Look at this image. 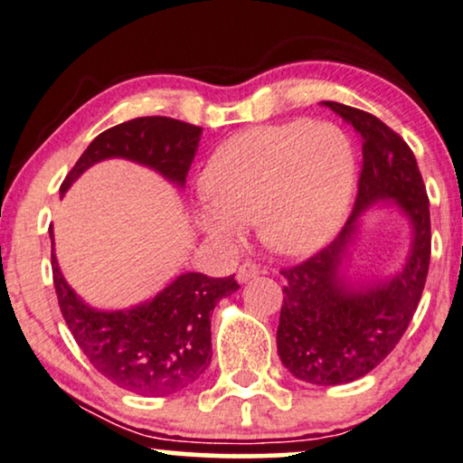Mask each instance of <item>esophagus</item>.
I'll return each instance as SVG.
<instances>
[{"mask_svg": "<svg viewBox=\"0 0 463 463\" xmlns=\"http://www.w3.org/2000/svg\"><path fill=\"white\" fill-rule=\"evenodd\" d=\"M258 275H260L258 266L251 264V262H245V264L239 266V270H237V281H239V283H247V281H250V279L258 277Z\"/></svg>", "mask_w": 463, "mask_h": 463, "instance_id": "34e87169", "label": "esophagus"}]
</instances>
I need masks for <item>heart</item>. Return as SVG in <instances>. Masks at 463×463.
<instances>
[{"mask_svg": "<svg viewBox=\"0 0 463 463\" xmlns=\"http://www.w3.org/2000/svg\"><path fill=\"white\" fill-rule=\"evenodd\" d=\"M356 182L348 136L327 121L251 128L222 142L207 161L199 229L229 247L256 222L260 237L288 256L327 245L346 218Z\"/></svg>", "mask_w": 463, "mask_h": 463, "instance_id": "b5f03b06", "label": "heart"}]
</instances>
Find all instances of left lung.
Returning <instances> with one entry per match:
<instances>
[{
	"instance_id": "obj_1",
	"label": "left lung",
	"mask_w": 463,
	"mask_h": 463,
	"mask_svg": "<svg viewBox=\"0 0 463 463\" xmlns=\"http://www.w3.org/2000/svg\"><path fill=\"white\" fill-rule=\"evenodd\" d=\"M363 140V172L353 216L334 243L281 270L277 350L291 375L315 386H340L377 367L405 334L424 291L430 264V203L407 142L375 115L325 100ZM377 204L410 222V250L386 278L352 272L364 212Z\"/></svg>"
}]
</instances>
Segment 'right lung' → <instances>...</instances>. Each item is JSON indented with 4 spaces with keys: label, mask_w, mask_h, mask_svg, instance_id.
I'll use <instances>...</instances> for the list:
<instances>
[{
    "label": "right lung",
    "mask_w": 463,
    "mask_h": 463,
    "mask_svg": "<svg viewBox=\"0 0 463 463\" xmlns=\"http://www.w3.org/2000/svg\"><path fill=\"white\" fill-rule=\"evenodd\" d=\"M203 128L169 119L138 117L107 129L71 169L61 197L80 175L107 159L145 165L184 188ZM52 239V272L61 312L77 346L102 373L123 390L142 396H167L191 386L212 361V312L220 299L239 289L234 277L213 279L182 272L145 302L119 310L90 306L64 279Z\"/></svg>",
    "instance_id": "1"
}]
</instances>
